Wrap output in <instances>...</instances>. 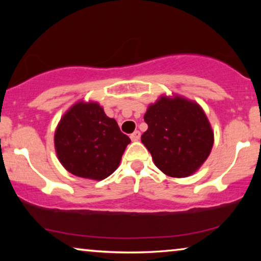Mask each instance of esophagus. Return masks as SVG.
<instances>
[{
    "mask_svg": "<svg viewBox=\"0 0 261 261\" xmlns=\"http://www.w3.org/2000/svg\"><path fill=\"white\" fill-rule=\"evenodd\" d=\"M140 135H141V133L139 130H135V132H133V133L130 134V139L133 141H138L139 139H140Z\"/></svg>",
    "mask_w": 261,
    "mask_h": 261,
    "instance_id": "1",
    "label": "esophagus"
}]
</instances>
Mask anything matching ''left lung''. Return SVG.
I'll return each mask as SVG.
<instances>
[{
    "instance_id": "1",
    "label": "left lung",
    "mask_w": 261,
    "mask_h": 261,
    "mask_svg": "<svg viewBox=\"0 0 261 261\" xmlns=\"http://www.w3.org/2000/svg\"><path fill=\"white\" fill-rule=\"evenodd\" d=\"M144 120L148 128L141 135L142 144L167 176H190L209 156L214 133L196 102L180 96H162L148 107Z\"/></svg>"
}]
</instances>
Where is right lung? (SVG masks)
<instances>
[{"label": "right lung", "instance_id": "obj_1", "mask_svg": "<svg viewBox=\"0 0 261 261\" xmlns=\"http://www.w3.org/2000/svg\"><path fill=\"white\" fill-rule=\"evenodd\" d=\"M130 139L96 102H77L57 126L55 147L62 165L77 177L102 180L121 162Z\"/></svg>", "mask_w": 261, "mask_h": 261}]
</instances>
